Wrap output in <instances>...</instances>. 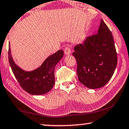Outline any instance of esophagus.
I'll use <instances>...</instances> for the list:
<instances>
[{
	"label": "esophagus",
	"instance_id": "obj_1",
	"mask_svg": "<svg viewBox=\"0 0 129 129\" xmlns=\"http://www.w3.org/2000/svg\"><path fill=\"white\" fill-rule=\"evenodd\" d=\"M64 54L66 55H70L71 53V48L69 47V46H66V48H64Z\"/></svg>",
	"mask_w": 129,
	"mask_h": 129
}]
</instances>
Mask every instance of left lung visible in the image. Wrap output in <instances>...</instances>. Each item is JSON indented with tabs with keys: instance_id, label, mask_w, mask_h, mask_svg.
I'll return each instance as SVG.
<instances>
[{
	"instance_id": "obj_1",
	"label": "left lung",
	"mask_w": 129,
	"mask_h": 129,
	"mask_svg": "<svg viewBox=\"0 0 129 129\" xmlns=\"http://www.w3.org/2000/svg\"><path fill=\"white\" fill-rule=\"evenodd\" d=\"M74 49L80 83L90 89L104 87L114 73L117 59L112 34L103 20L97 34L87 37Z\"/></svg>"
}]
</instances>
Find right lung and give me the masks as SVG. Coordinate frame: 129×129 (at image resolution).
Here are the masks:
<instances>
[{
	"mask_svg": "<svg viewBox=\"0 0 129 129\" xmlns=\"http://www.w3.org/2000/svg\"><path fill=\"white\" fill-rule=\"evenodd\" d=\"M63 51L59 50L47 57L41 66L31 72H26L14 63L11 55L10 42L9 61L15 77L23 89L32 95H42L49 92L55 85L54 70L57 63L63 56Z\"/></svg>",
	"mask_w": 129,
	"mask_h": 129,
	"instance_id": "obj_1",
	"label": "right lung"
}]
</instances>
